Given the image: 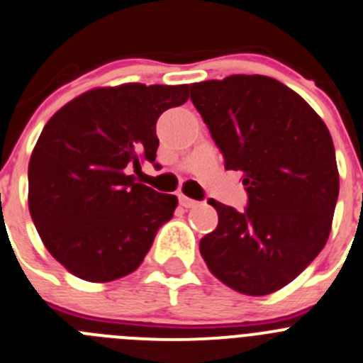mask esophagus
<instances>
[{"mask_svg": "<svg viewBox=\"0 0 363 363\" xmlns=\"http://www.w3.org/2000/svg\"><path fill=\"white\" fill-rule=\"evenodd\" d=\"M179 202L184 208H195V206H199V201H194V199L186 197V195H179Z\"/></svg>", "mask_w": 363, "mask_h": 363, "instance_id": "34e87169", "label": "esophagus"}]
</instances>
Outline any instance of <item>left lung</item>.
<instances>
[{
    "mask_svg": "<svg viewBox=\"0 0 363 363\" xmlns=\"http://www.w3.org/2000/svg\"><path fill=\"white\" fill-rule=\"evenodd\" d=\"M189 88L226 169L244 172L247 194L244 211L211 199L218 226L201 238L202 259L235 291L269 295L328 242L340 188L331 133L273 77L230 76Z\"/></svg>",
    "mask_w": 363,
    "mask_h": 363,
    "instance_id": "obj_1",
    "label": "left lung"
}]
</instances>
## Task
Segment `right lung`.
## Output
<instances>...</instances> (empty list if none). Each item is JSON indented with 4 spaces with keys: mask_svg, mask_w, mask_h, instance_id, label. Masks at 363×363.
<instances>
[{
    "mask_svg": "<svg viewBox=\"0 0 363 363\" xmlns=\"http://www.w3.org/2000/svg\"><path fill=\"white\" fill-rule=\"evenodd\" d=\"M188 101V84L96 88L65 104L39 135L28 164V208L57 262L88 282L141 266L177 197L137 181L155 164L157 119Z\"/></svg>",
    "mask_w": 363,
    "mask_h": 363,
    "instance_id": "right-lung-1",
    "label": "right lung"
}]
</instances>
